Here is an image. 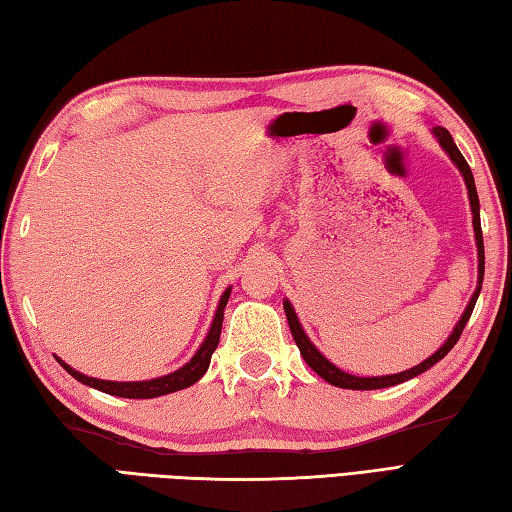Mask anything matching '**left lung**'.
Segmentation results:
<instances>
[{"mask_svg": "<svg viewBox=\"0 0 512 512\" xmlns=\"http://www.w3.org/2000/svg\"><path fill=\"white\" fill-rule=\"evenodd\" d=\"M433 134H436L438 143L442 145L444 151H447L449 158L455 162V165H458L460 173L464 176L466 189H469V200H471V209H473L475 239H477V259H480V275H477V279H480V281H477V284H480V286H477V290L473 292L471 303H469V306H466V310H464V314H462V319L458 321V325H455L453 334L449 336L447 343H444L436 354L429 356L427 361H422L420 365L407 369V372L391 374V376H374V378H358V376L347 374V372H343V369L332 365V363L328 361V358H325V356L317 350V347H314V345L310 343L306 332L301 330V325H299V319H297L295 310H292V306H290L288 301H284V310H286V317H288V325H290L292 339H295V343H297V347H299V352H301V356H303V361H306V363L314 369V372H317L323 380H328V383L334 385V387H343V389H383V387H391V385L405 383V380H409V378H413V376H418V374H422V372H427L429 367H433L438 361H442V358L451 352V347H453L455 343H458L466 321L471 319L473 308H475V301H477V297H480L482 279H484V237H482V224H480V198H477V189H475L473 173H471L469 162L464 160V156L460 154V149L455 147L453 138H451V134L447 132V129H444V127H433Z\"/></svg>", "mask_w": 512, "mask_h": 512, "instance_id": "8db88e82", "label": "left lung"}]
</instances>
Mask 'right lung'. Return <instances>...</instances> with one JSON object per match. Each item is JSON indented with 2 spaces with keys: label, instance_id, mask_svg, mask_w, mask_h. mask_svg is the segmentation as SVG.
Returning <instances> with one entry per match:
<instances>
[{
  "label": "right lung",
  "instance_id": "obj_1",
  "mask_svg": "<svg viewBox=\"0 0 512 512\" xmlns=\"http://www.w3.org/2000/svg\"><path fill=\"white\" fill-rule=\"evenodd\" d=\"M228 297H231V288H228L222 295L220 306H217V312H215V319L211 323V330H209V334H206V339L200 345V350L195 352V356L191 358L187 365L180 367L178 372H173V374H167L162 378H154V380H143V383H112V380H99V378H90L85 374H79L70 365H65L63 361H59V358H57V361L65 369V372L72 374L76 380H79V383L90 385L94 389H101V391H105V394L121 396V398H156V396L171 394V391L191 387L193 383H198V380L204 376L206 369H209L211 356L215 352L217 343H220L224 308H226Z\"/></svg>",
  "mask_w": 512,
  "mask_h": 512
}]
</instances>
